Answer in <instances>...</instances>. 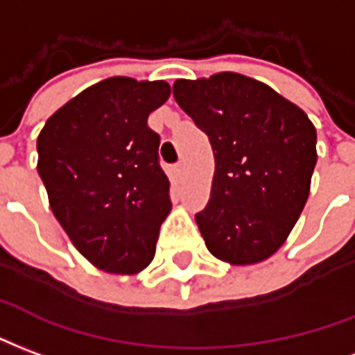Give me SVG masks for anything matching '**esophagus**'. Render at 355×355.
Instances as JSON below:
<instances>
[{
  "mask_svg": "<svg viewBox=\"0 0 355 355\" xmlns=\"http://www.w3.org/2000/svg\"><path fill=\"white\" fill-rule=\"evenodd\" d=\"M174 172H175V175H178V178H183V172H185V164H183V160H180V162H178V164H174Z\"/></svg>",
  "mask_w": 355,
  "mask_h": 355,
  "instance_id": "obj_1",
  "label": "esophagus"
}]
</instances>
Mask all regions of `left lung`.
Instances as JSON below:
<instances>
[{"mask_svg":"<svg viewBox=\"0 0 355 355\" xmlns=\"http://www.w3.org/2000/svg\"><path fill=\"white\" fill-rule=\"evenodd\" d=\"M174 98L216 159L208 206L195 216L206 248L231 265L268 259L309 198L314 124L268 85L232 71L178 79Z\"/></svg>","mask_w":355,"mask_h":355,"instance_id":"1","label":"left lung"}]
</instances>
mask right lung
Returning a JSON list of instances; mask_svg holds the SVG:
<instances>
[{
    "label": "right lung",
    "mask_w": 355,
    "mask_h": 355,
    "mask_svg": "<svg viewBox=\"0 0 355 355\" xmlns=\"http://www.w3.org/2000/svg\"><path fill=\"white\" fill-rule=\"evenodd\" d=\"M168 98L166 81L110 77L62 105L37 138L54 217L105 272L136 274L155 257L172 202L147 117Z\"/></svg>",
    "instance_id": "add662e5"
}]
</instances>
